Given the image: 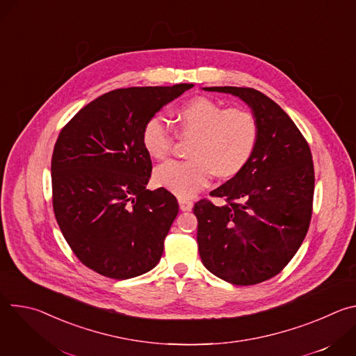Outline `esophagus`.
I'll return each mask as SVG.
<instances>
[{
    "mask_svg": "<svg viewBox=\"0 0 356 356\" xmlns=\"http://www.w3.org/2000/svg\"><path fill=\"white\" fill-rule=\"evenodd\" d=\"M179 206L181 211H190L193 209V201L186 200V198H180L179 200Z\"/></svg>",
    "mask_w": 356,
    "mask_h": 356,
    "instance_id": "1",
    "label": "esophagus"
}]
</instances>
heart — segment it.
Here are the masks:
<instances>
[{"instance_id":"b5f03b06","label":"heart","mask_w":356,"mask_h":356,"mask_svg":"<svg viewBox=\"0 0 356 356\" xmlns=\"http://www.w3.org/2000/svg\"><path fill=\"white\" fill-rule=\"evenodd\" d=\"M180 136L190 138L191 161H172L154 172V183L179 198H190L206 188L214 177L239 173L250 161L259 139L257 115L243 107L224 108L217 99L198 95L170 113ZM175 132L155 114L140 131V143L152 159L162 161L172 150Z\"/></svg>"}]
</instances>
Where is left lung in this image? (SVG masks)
I'll list each match as a JSON object with an SVG mask.
<instances>
[{
    "instance_id": "obj_1",
    "label": "left lung",
    "mask_w": 356,
    "mask_h": 356,
    "mask_svg": "<svg viewBox=\"0 0 356 356\" xmlns=\"http://www.w3.org/2000/svg\"><path fill=\"white\" fill-rule=\"evenodd\" d=\"M242 98L259 122V139L246 166L194 204L201 262L217 277L250 286L280 273L310 227L314 165L310 146L291 118L264 92L249 87H206Z\"/></svg>"
}]
</instances>
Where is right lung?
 <instances>
[{"label":"right lung","mask_w":356,"mask_h":356,"mask_svg":"<svg viewBox=\"0 0 356 356\" xmlns=\"http://www.w3.org/2000/svg\"><path fill=\"white\" fill-rule=\"evenodd\" d=\"M193 84L129 87L83 107L60 131L52 155V202L77 259L110 279L154 269L179 213L176 197L146 188L152 161L145 121Z\"/></svg>","instance_id":"obj_1"}]
</instances>
